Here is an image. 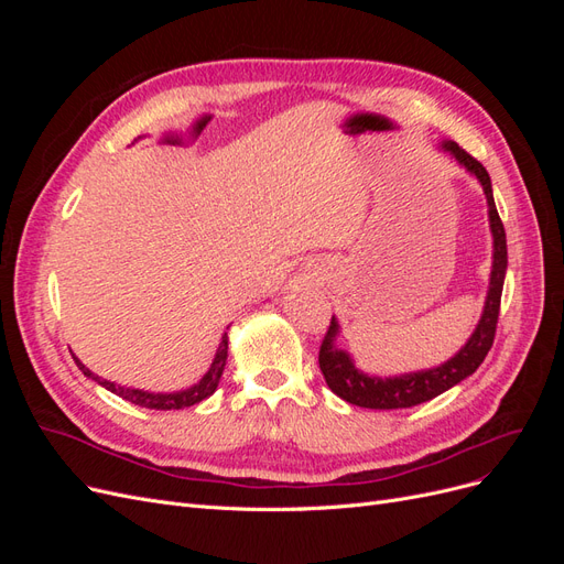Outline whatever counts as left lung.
<instances>
[{
    "label": "left lung",
    "mask_w": 564,
    "mask_h": 564,
    "mask_svg": "<svg viewBox=\"0 0 564 564\" xmlns=\"http://www.w3.org/2000/svg\"><path fill=\"white\" fill-rule=\"evenodd\" d=\"M440 148L449 152V155L464 166L470 176L480 181L487 197L489 230L494 240V253H491L494 261L489 272V289H487L482 317L477 322L470 338L466 340V346L460 348L454 357H449L447 362L431 369L400 373V377H371V373L357 369L350 352L336 346L340 327H338V319L332 317L329 329L324 334V340L319 346V369L332 392H336L340 400H346L355 406L406 409L442 395L445 390L468 379L470 373L482 365L494 344V334H497L501 292H503V280H506V268H508V249H506V230L499 218L497 204H494L491 178L487 174V169L475 158H470L464 148H458V143L442 141Z\"/></svg>",
    "instance_id": "left-lung-1"
}]
</instances>
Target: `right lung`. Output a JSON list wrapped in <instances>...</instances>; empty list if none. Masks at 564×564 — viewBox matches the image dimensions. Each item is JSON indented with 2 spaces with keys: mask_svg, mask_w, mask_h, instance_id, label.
I'll return each instance as SVG.
<instances>
[{
  "mask_svg": "<svg viewBox=\"0 0 564 564\" xmlns=\"http://www.w3.org/2000/svg\"><path fill=\"white\" fill-rule=\"evenodd\" d=\"M226 360H228V332L220 336V344H218V350L214 355V362L209 367V371L204 373V377L185 390H176V392H150V390H141V388H124V386H115L112 381H106L96 377L94 371H89L87 367H84L77 357L75 362L77 367L84 371V377L94 379L96 383H100L104 388H108L110 392H115V395L124 398L133 404L139 406H145V409H162V412H166V409H183V406H193L202 400H207L209 395H214V390L218 388V381H220V373H224L226 369Z\"/></svg>",
  "mask_w": 564,
  "mask_h": 564,
  "instance_id": "right-lung-1",
  "label": "right lung"
}]
</instances>
